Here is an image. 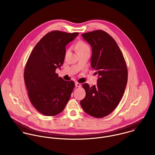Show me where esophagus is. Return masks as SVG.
<instances>
[{
    "label": "esophagus",
    "instance_id": "34e87169",
    "mask_svg": "<svg viewBox=\"0 0 155 155\" xmlns=\"http://www.w3.org/2000/svg\"><path fill=\"white\" fill-rule=\"evenodd\" d=\"M75 86H76V87H81V84L80 83L76 82L75 83Z\"/></svg>",
    "mask_w": 155,
    "mask_h": 155
}]
</instances>
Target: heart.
<instances>
[{
  "label": "heart",
  "mask_w": 155,
  "mask_h": 155,
  "mask_svg": "<svg viewBox=\"0 0 155 155\" xmlns=\"http://www.w3.org/2000/svg\"><path fill=\"white\" fill-rule=\"evenodd\" d=\"M77 50L78 52H80L85 51H90V48L87 44L83 41H80L77 44Z\"/></svg>",
  "instance_id": "heart-1"
}]
</instances>
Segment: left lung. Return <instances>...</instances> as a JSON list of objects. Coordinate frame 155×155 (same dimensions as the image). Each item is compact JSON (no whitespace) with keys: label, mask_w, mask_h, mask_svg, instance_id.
Wrapping results in <instances>:
<instances>
[{"label":"left lung","mask_w":155,"mask_h":155,"mask_svg":"<svg viewBox=\"0 0 155 155\" xmlns=\"http://www.w3.org/2000/svg\"><path fill=\"white\" fill-rule=\"evenodd\" d=\"M82 36L91 46V67L97 70L99 78L91 87L83 84L86 95L81 106L90 116L101 118L110 114L123 97L128 81L127 66L117 43L106 31L94 30Z\"/></svg>","instance_id":"obj_1"}]
</instances>
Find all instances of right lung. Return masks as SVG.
Instances as JSON below:
<instances>
[{"instance_id":"1","label":"right lung","mask_w":155,"mask_h":155,"mask_svg":"<svg viewBox=\"0 0 155 155\" xmlns=\"http://www.w3.org/2000/svg\"><path fill=\"white\" fill-rule=\"evenodd\" d=\"M78 34L58 30L48 33L36 45L27 60L24 79L28 95L35 108L45 116L60 113L70 98L74 82L58 77L55 70L63 64L66 46Z\"/></svg>"}]
</instances>
